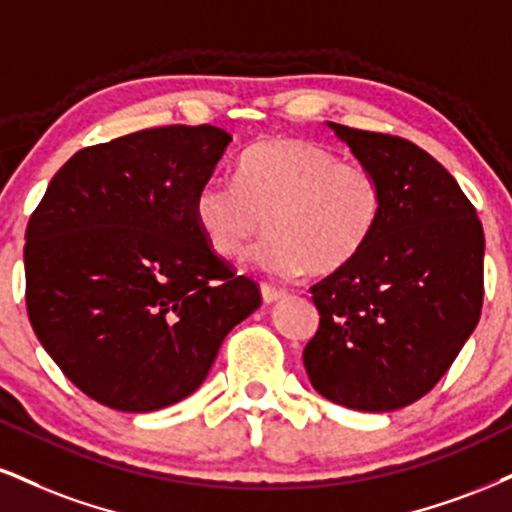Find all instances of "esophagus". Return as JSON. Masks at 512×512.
Listing matches in <instances>:
<instances>
[{"label":"esophagus","instance_id":"obj_1","mask_svg":"<svg viewBox=\"0 0 512 512\" xmlns=\"http://www.w3.org/2000/svg\"><path fill=\"white\" fill-rule=\"evenodd\" d=\"M286 298V291H281V288L276 286H269V283H262V300L264 303H279V300Z\"/></svg>","mask_w":512,"mask_h":512}]
</instances>
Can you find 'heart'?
Instances as JSON below:
<instances>
[{
  "label": "heart",
  "instance_id": "1",
  "mask_svg": "<svg viewBox=\"0 0 512 512\" xmlns=\"http://www.w3.org/2000/svg\"><path fill=\"white\" fill-rule=\"evenodd\" d=\"M197 229L219 257L248 255L262 226V262L281 276L336 274L357 260L384 214V190L367 166L329 147L264 138L238 159L236 183L209 178L195 193Z\"/></svg>",
  "mask_w": 512,
  "mask_h": 512
}]
</instances>
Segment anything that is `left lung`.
<instances>
[{"mask_svg": "<svg viewBox=\"0 0 512 512\" xmlns=\"http://www.w3.org/2000/svg\"><path fill=\"white\" fill-rule=\"evenodd\" d=\"M384 190L367 248L310 288L312 386L350 410L391 412L436 386L482 315L484 231L458 181L398 135L329 123Z\"/></svg>", "mask_w": 512, "mask_h": 512, "instance_id": "obj_1", "label": "left lung"}]
</instances>
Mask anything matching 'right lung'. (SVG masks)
<instances>
[{
    "instance_id": "1",
    "label": "right lung",
    "mask_w": 512,
    "mask_h": 512,
    "mask_svg": "<svg viewBox=\"0 0 512 512\" xmlns=\"http://www.w3.org/2000/svg\"><path fill=\"white\" fill-rule=\"evenodd\" d=\"M217 126H164L85 147L28 221L35 336L85 396L123 412L200 389L260 288L212 252L195 193L224 157Z\"/></svg>"
}]
</instances>
